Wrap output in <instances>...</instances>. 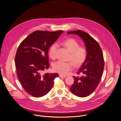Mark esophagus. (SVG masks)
<instances>
[{
	"instance_id": "esophagus-1",
	"label": "esophagus",
	"mask_w": 121,
	"mask_h": 121,
	"mask_svg": "<svg viewBox=\"0 0 121 121\" xmlns=\"http://www.w3.org/2000/svg\"><path fill=\"white\" fill-rule=\"evenodd\" d=\"M59 76L60 77V78H65L66 76H63V75H61V74H60L59 75Z\"/></svg>"
}]
</instances>
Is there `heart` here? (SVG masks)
I'll return each mask as SVG.
<instances>
[{"label": "heart", "mask_w": 121, "mask_h": 121, "mask_svg": "<svg viewBox=\"0 0 121 121\" xmlns=\"http://www.w3.org/2000/svg\"><path fill=\"white\" fill-rule=\"evenodd\" d=\"M62 44L69 52L68 60L71 61L74 65L77 67L81 65L86 60L87 56V51L86 49L80 46L79 43L74 39H68L64 40ZM58 45L54 43L51 45L49 50V55L53 59L56 58ZM73 64L70 62H65L58 61L53 65V69L55 72L62 75H65L73 68Z\"/></svg>", "instance_id": "b5f03b06"}]
</instances>
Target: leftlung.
I'll return each instance as SVG.
<instances>
[{"label":"left lung","instance_id":"1","mask_svg":"<svg viewBox=\"0 0 121 121\" xmlns=\"http://www.w3.org/2000/svg\"><path fill=\"white\" fill-rule=\"evenodd\" d=\"M67 33L78 35L86 47L87 58L77 73L82 76L73 77L74 83L70 90L78 97H87L95 90L102 75L104 62L102 50L98 43L87 32L78 30Z\"/></svg>","mask_w":121,"mask_h":121}]
</instances>
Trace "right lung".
Wrapping results in <instances>:
<instances>
[{
  "instance_id": "obj_1",
  "label": "right lung",
  "mask_w": 121,
  "mask_h": 121,
  "mask_svg": "<svg viewBox=\"0 0 121 121\" xmlns=\"http://www.w3.org/2000/svg\"><path fill=\"white\" fill-rule=\"evenodd\" d=\"M63 32L36 30L29 35L17 49L15 62L17 76L25 91L36 98L47 94L54 85L57 73L43 72L50 64L49 47Z\"/></svg>"
}]
</instances>
